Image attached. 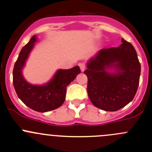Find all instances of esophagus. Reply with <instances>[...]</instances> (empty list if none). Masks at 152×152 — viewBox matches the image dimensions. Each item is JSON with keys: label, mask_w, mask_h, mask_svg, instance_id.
<instances>
[{"label": "esophagus", "mask_w": 152, "mask_h": 152, "mask_svg": "<svg viewBox=\"0 0 152 152\" xmlns=\"http://www.w3.org/2000/svg\"><path fill=\"white\" fill-rule=\"evenodd\" d=\"M79 66L80 68V70L81 72H84L85 69H86V64H85L84 63H80L79 64Z\"/></svg>", "instance_id": "34e87169"}]
</instances>
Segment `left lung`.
I'll list each match as a JSON object with an SVG mask.
<instances>
[{
	"label": "left lung",
	"mask_w": 152,
	"mask_h": 152,
	"mask_svg": "<svg viewBox=\"0 0 152 152\" xmlns=\"http://www.w3.org/2000/svg\"><path fill=\"white\" fill-rule=\"evenodd\" d=\"M86 64L88 95L95 107L115 112L133 100L139 85L141 64L131 43L122 38L120 46L100 50Z\"/></svg>",
	"instance_id": "1"
}]
</instances>
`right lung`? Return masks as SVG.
Returning <instances> with one entry per match:
<instances>
[{
    "label": "right lung",
    "instance_id": "add662e5",
    "mask_svg": "<svg viewBox=\"0 0 152 152\" xmlns=\"http://www.w3.org/2000/svg\"><path fill=\"white\" fill-rule=\"evenodd\" d=\"M37 41L36 35L21 50L13 70V83L18 97L33 110L46 112L61 107L64 102L66 87L80 73L78 66L69 69H58L48 83L33 85L27 82L22 74L30 52Z\"/></svg>",
    "mask_w": 152,
    "mask_h": 152
}]
</instances>
